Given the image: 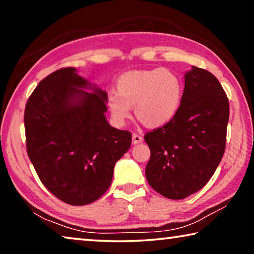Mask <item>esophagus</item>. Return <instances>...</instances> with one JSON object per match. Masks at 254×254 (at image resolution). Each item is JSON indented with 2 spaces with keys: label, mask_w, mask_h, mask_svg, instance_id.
I'll use <instances>...</instances> for the list:
<instances>
[{
  "label": "esophagus",
  "mask_w": 254,
  "mask_h": 254,
  "mask_svg": "<svg viewBox=\"0 0 254 254\" xmlns=\"http://www.w3.org/2000/svg\"><path fill=\"white\" fill-rule=\"evenodd\" d=\"M142 136L141 135H139V134H136V133H133L132 134V142L134 143V144H137V143H141L142 142Z\"/></svg>",
  "instance_id": "1"
}]
</instances>
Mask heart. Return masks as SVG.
Here are the masks:
<instances>
[{
    "label": "heart",
    "instance_id": "heart-1",
    "mask_svg": "<svg viewBox=\"0 0 254 254\" xmlns=\"http://www.w3.org/2000/svg\"><path fill=\"white\" fill-rule=\"evenodd\" d=\"M183 83L167 68L132 70L118 79L117 94H110L107 109L113 121L122 126L130 118V107L148 127L166 126L175 118L182 104Z\"/></svg>",
    "mask_w": 254,
    "mask_h": 254
}]
</instances>
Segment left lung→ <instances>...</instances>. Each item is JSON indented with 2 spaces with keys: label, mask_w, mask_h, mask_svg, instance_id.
Segmentation results:
<instances>
[{
  "label": "left lung",
  "mask_w": 254,
  "mask_h": 254,
  "mask_svg": "<svg viewBox=\"0 0 254 254\" xmlns=\"http://www.w3.org/2000/svg\"><path fill=\"white\" fill-rule=\"evenodd\" d=\"M229 114V98L218 79L192 66L185 74L177 114L144 135L151 151L145 167L150 186L169 199L200 190L224 154Z\"/></svg>",
  "instance_id": "8db88e82"
}]
</instances>
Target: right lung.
Here are the masks:
<instances>
[{
    "instance_id": "right-lung-1",
    "label": "right lung",
    "mask_w": 254,
    "mask_h": 254,
    "mask_svg": "<svg viewBox=\"0 0 254 254\" xmlns=\"http://www.w3.org/2000/svg\"><path fill=\"white\" fill-rule=\"evenodd\" d=\"M106 100V92L68 67L42 79L25 105L28 156L46 188L69 205L100 198L131 145L130 132L107 122Z\"/></svg>"
}]
</instances>
